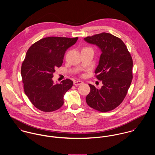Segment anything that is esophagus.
<instances>
[{
	"label": "esophagus",
	"instance_id": "obj_1",
	"mask_svg": "<svg viewBox=\"0 0 155 155\" xmlns=\"http://www.w3.org/2000/svg\"><path fill=\"white\" fill-rule=\"evenodd\" d=\"M82 84H83V82L81 81H74V85H76V86L81 85Z\"/></svg>",
	"mask_w": 155,
	"mask_h": 155
}]
</instances>
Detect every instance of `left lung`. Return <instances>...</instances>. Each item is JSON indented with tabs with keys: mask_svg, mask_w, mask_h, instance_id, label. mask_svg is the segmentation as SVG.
<instances>
[{
	"mask_svg": "<svg viewBox=\"0 0 155 155\" xmlns=\"http://www.w3.org/2000/svg\"><path fill=\"white\" fill-rule=\"evenodd\" d=\"M101 51L95 73L102 81L98 88L89 84L91 91L86 97L89 107L101 112L112 110L125 98L133 79L132 57L123 41L110 33H102L84 38Z\"/></svg>",
	"mask_w": 155,
	"mask_h": 155,
	"instance_id": "1",
	"label": "left lung"
}]
</instances>
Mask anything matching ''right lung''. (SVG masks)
Returning a JSON list of instances; mask_svg holds the SVG:
<instances>
[{
  "label": "right lung",
  "mask_w": 155,
  "mask_h": 155,
  "mask_svg": "<svg viewBox=\"0 0 155 155\" xmlns=\"http://www.w3.org/2000/svg\"><path fill=\"white\" fill-rule=\"evenodd\" d=\"M78 38L48 37L32 45L22 62L21 73L25 94L40 110H58L64 104V95L73 86L66 79L55 84V68L61 66L67 49L75 44Z\"/></svg>",
  "instance_id": "right-lung-1"
}]
</instances>
